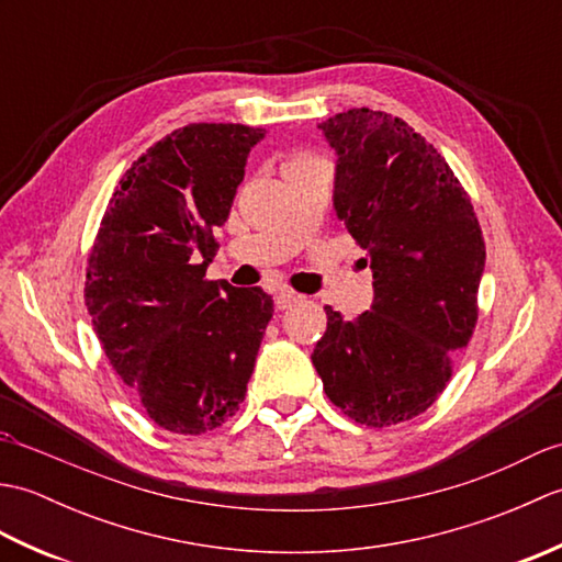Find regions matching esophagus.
<instances>
[{
	"label": "esophagus",
	"mask_w": 562,
	"mask_h": 562,
	"mask_svg": "<svg viewBox=\"0 0 562 562\" xmlns=\"http://www.w3.org/2000/svg\"><path fill=\"white\" fill-rule=\"evenodd\" d=\"M296 302H300V296H296L290 290L274 292V308H278V312H284V308H292Z\"/></svg>",
	"instance_id": "34e87169"
}]
</instances>
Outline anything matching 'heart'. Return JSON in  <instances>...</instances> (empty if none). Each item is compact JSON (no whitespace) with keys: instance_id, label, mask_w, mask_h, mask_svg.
Wrapping results in <instances>:
<instances>
[{"instance_id":"b5f03b06","label":"heart","mask_w":562,"mask_h":562,"mask_svg":"<svg viewBox=\"0 0 562 562\" xmlns=\"http://www.w3.org/2000/svg\"><path fill=\"white\" fill-rule=\"evenodd\" d=\"M308 161H318L312 154H300V157H294L290 164H308Z\"/></svg>"}]
</instances>
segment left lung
<instances>
[{
  "label": "left lung",
  "instance_id": "1",
  "mask_svg": "<svg viewBox=\"0 0 562 562\" xmlns=\"http://www.w3.org/2000/svg\"><path fill=\"white\" fill-rule=\"evenodd\" d=\"M336 149L333 207L372 268L374 304L328 328L312 362L333 405L367 427L425 413L479 321L485 241L445 157L401 117L352 109L318 125Z\"/></svg>",
  "mask_w": 562,
  "mask_h": 562
}]
</instances>
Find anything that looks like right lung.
Listing matches in <instances>:
<instances>
[{
	"instance_id": "obj_1",
	"label": "right lung",
	"mask_w": 562,
	"mask_h": 562,
	"mask_svg": "<svg viewBox=\"0 0 562 562\" xmlns=\"http://www.w3.org/2000/svg\"><path fill=\"white\" fill-rule=\"evenodd\" d=\"M262 127L193 123L121 178L89 254L87 308L115 374L159 427L205 435L238 411L272 300L205 280Z\"/></svg>"
}]
</instances>
